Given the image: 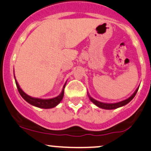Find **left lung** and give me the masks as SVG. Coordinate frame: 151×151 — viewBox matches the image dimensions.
I'll return each mask as SVG.
<instances>
[{
    "label": "left lung",
    "mask_w": 151,
    "mask_h": 151,
    "mask_svg": "<svg viewBox=\"0 0 151 151\" xmlns=\"http://www.w3.org/2000/svg\"><path fill=\"white\" fill-rule=\"evenodd\" d=\"M139 88H137V90L135 91V92L129 98L127 99L126 100H124V101H120V102H118V103H114V104H105V103H102V102H99L98 101H96V100L93 99V98H91V96H89V98H90L91 101L93 102L94 104L96 105L97 106H99V107L100 108H102V109H116V108H119L120 107V106H124V105H126L127 104L129 103V101H131V100L132 99L134 98V96L136 95V93H137V90H138Z\"/></svg>",
    "instance_id": "obj_1"
}]
</instances>
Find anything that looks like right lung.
I'll use <instances>...</instances> for the list:
<instances>
[{
  "mask_svg": "<svg viewBox=\"0 0 151 151\" xmlns=\"http://www.w3.org/2000/svg\"><path fill=\"white\" fill-rule=\"evenodd\" d=\"M15 81H16V84H17L18 91H19V93H20V95L22 96V98H23L25 101L28 102V103H29L30 104L33 105V106H37V107L42 108V109H50V108L55 107V106H57V105L61 101V100H62L63 98V96H64V88H65V85L64 87H63V91L62 93H61V94L54 99H40L32 98V97L29 96L26 94L21 89L20 87H19V84H18L17 80H15Z\"/></svg>",
  "mask_w": 151,
  "mask_h": 151,
  "instance_id": "right-lung-1",
  "label": "right lung"
}]
</instances>
